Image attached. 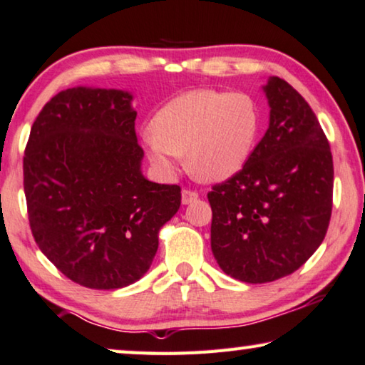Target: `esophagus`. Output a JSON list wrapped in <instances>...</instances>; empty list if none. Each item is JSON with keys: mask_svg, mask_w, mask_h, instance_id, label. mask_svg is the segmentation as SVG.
Listing matches in <instances>:
<instances>
[{"mask_svg": "<svg viewBox=\"0 0 365 365\" xmlns=\"http://www.w3.org/2000/svg\"><path fill=\"white\" fill-rule=\"evenodd\" d=\"M197 199H199V194L195 192V191H191V189H184L182 194H181L182 204H192Z\"/></svg>", "mask_w": 365, "mask_h": 365, "instance_id": "esophagus-1", "label": "esophagus"}]
</instances>
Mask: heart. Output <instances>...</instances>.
<instances>
[{"mask_svg": "<svg viewBox=\"0 0 365 365\" xmlns=\"http://www.w3.org/2000/svg\"><path fill=\"white\" fill-rule=\"evenodd\" d=\"M260 115L244 93L192 91L173 98L155 115L143 136L150 160L171 171L174 156H186L200 181H224L245 166L255 146Z\"/></svg>", "mask_w": 365, "mask_h": 365, "instance_id": "obj_1", "label": "heart"}]
</instances>
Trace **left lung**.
Segmentation results:
<instances>
[{
	"instance_id": "8db88e82",
	"label": "left lung",
	"mask_w": 365,
	"mask_h": 365,
	"mask_svg": "<svg viewBox=\"0 0 365 365\" xmlns=\"http://www.w3.org/2000/svg\"><path fill=\"white\" fill-rule=\"evenodd\" d=\"M265 93V136L245 166L207 194L215 260L245 283L297 272L324 240L332 210L334 166L314 112L279 77H270Z\"/></svg>"
}]
</instances>
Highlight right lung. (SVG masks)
<instances>
[{"instance_id": "right-lung-1", "label": "right lung", "mask_w": 365, "mask_h": 365, "mask_svg": "<svg viewBox=\"0 0 365 365\" xmlns=\"http://www.w3.org/2000/svg\"><path fill=\"white\" fill-rule=\"evenodd\" d=\"M131 95L73 87L41 110L23 173L31 232L41 252L86 288L117 289L150 270L181 187L141 174Z\"/></svg>"}]
</instances>
